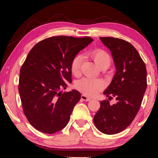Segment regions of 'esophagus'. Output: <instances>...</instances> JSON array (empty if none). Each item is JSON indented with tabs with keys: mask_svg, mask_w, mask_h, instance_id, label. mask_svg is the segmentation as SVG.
I'll return each mask as SVG.
<instances>
[{
	"mask_svg": "<svg viewBox=\"0 0 158 158\" xmlns=\"http://www.w3.org/2000/svg\"><path fill=\"white\" fill-rule=\"evenodd\" d=\"M81 100H83L84 101L89 102V101H90V98H88L87 96H86V95H81Z\"/></svg>",
	"mask_w": 158,
	"mask_h": 158,
	"instance_id": "1",
	"label": "esophagus"
}]
</instances>
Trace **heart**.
Here are the masks:
<instances>
[{
  "instance_id": "heart-1",
  "label": "heart",
  "mask_w": 158,
  "mask_h": 158,
  "mask_svg": "<svg viewBox=\"0 0 158 158\" xmlns=\"http://www.w3.org/2000/svg\"><path fill=\"white\" fill-rule=\"evenodd\" d=\"M89 55L100 69H106L111 65L110 56L104 49H96L90 52ZM82 62L83 57L81 55H77L72 60L71 71L74 76H79L81 73ZM75 87L85 95L95 96L102 89L104 83L100 79L84 77L76 82Z\"/></svg>"
}]
</instances>
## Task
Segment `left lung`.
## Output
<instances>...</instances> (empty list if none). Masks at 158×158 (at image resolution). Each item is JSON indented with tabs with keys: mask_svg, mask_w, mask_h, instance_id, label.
I'll return each mask as SVG.
<instances>
[{
	"mask_svg": "<svg viewBox=\"0 0 158 158\" xmlns=\"http://www.w3.org/2000/svg\"><path fill=\"white\" fill-rule=\"evenodd\" d=\"M100 39L111 51L116 69L104 94L109 100L116 98V103L101 101L93 121L101 132L114 135L129 126L137 116L146 90L147 72L139 53L129 42L111 37Z\"/></svg>",
	"mask_w": 158,
	"mask_h": 158,
	"instance_id": "1",
	"label": "left lung"
}]
</instances>
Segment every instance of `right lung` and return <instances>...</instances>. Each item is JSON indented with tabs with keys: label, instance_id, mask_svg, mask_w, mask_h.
<instances>
[{
	"label": "right lung",
	"instance_id": "1",
	"mask_svg": "<svg viewBox=\"0 0 158 158\" xmlns=\"http://www.w3.org/2000/svg\"><path fill=\"white\" fill-rule=\"evenodd\" d=\"M93 41L90 37L54 36L39 42L28 53L20 69L19 92L23 113L36 130L53 134L68 124L81 93L60 90L72 82L74 57Z\"/></svg>",
	"mask_w": 158,
	"mask_h": 158
}]
</instances>
